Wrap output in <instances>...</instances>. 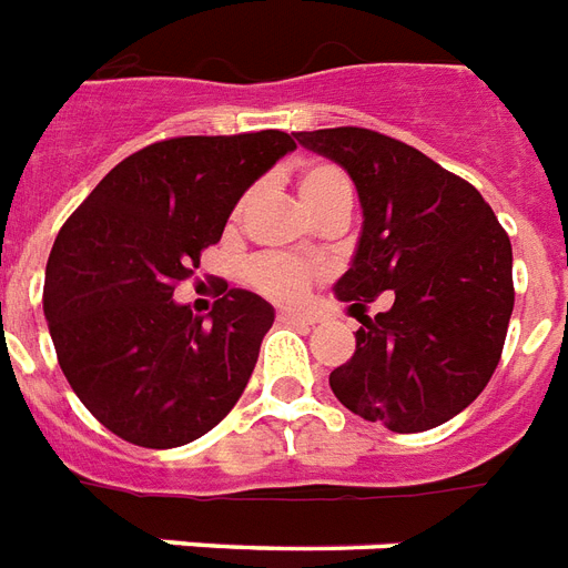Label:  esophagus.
<instances>
[{"mask_svg": "<svg viewBox=\"0 0 568 568\" xmlns=\"http://www.w3.org/2000/svg\"><path fill=\"white\" fill-rule=\"evenodd\" d=\"M280 322L283 324H297V327H313L315 318L306 313H297V310H280Z\"/></svg>", "mask_w": 568, "mask_h": 568, "instance_id": "esophagus-1", "label": "esophagus"}]
</instances>
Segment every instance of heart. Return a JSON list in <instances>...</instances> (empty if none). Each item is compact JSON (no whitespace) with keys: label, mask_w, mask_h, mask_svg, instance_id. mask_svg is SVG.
I'll return each instance as SVG.
<instances>
[{"label":"heart","mask_w":568,"mask_h":568,"mask_svg":"<svg viewBox=\"0 0 568 568\" xmlns=\"http://www.w3.org/2000/svg\"><path fill=\"white\" fill-rule=\"evenodd\" d=\"M336 190H352L348 179L342 175V169L331 163H306L297 179V193H301L303 205H313L318 199L331 196ZM253 283L265 294L274 297H297V294L310 285V267L292 258V255H262L258 262L250 267Z\"/></svg>","instance_id":"b5f03b06"}]
</instances>
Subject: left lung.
I'll use <instances>...</instances> for the list:
<instances>
[{
  "instance_id": "left-lung-1",
  "label": "left lung",
  "mask_w": 568,
  "mask_h": 568,
  "mask_svg": "<svg viewBox=\"0 0 568 568\" xmlns=\"http://www.w3.org/2000/svg\"><path fill=\"white\" fill-rule=\"evenodd\" d=\"M348 172L363 226L333 294L361 322L357 348L331 372L357 417L410 435L447 423L486 389L513 315V244L467 181L423 151L363 128L294 133ZM381 291L394 306H362Z\"/></svg>"
}]
</instances>
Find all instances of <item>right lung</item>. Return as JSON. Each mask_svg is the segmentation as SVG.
Segmentation results:
<instances>
[{
  "mask_svg": "<svg viewBox=\"0 0 568 568\" xmlns=\"http://www.w3.org/2000/svg\"><path fill=\"white\" fill-rule=\"evenodd\" d=\"M288 151L283 130L154 142L121 160L62 226L43 318L64 378L112 435L184 447L241 399L274 306L223 288L211 313L193 315L172 294L237 199Z\"/></svg>",
  "mask_w": 568,
  "mask_h": 568,
  "instance_id": "right-lung-1",
  "label": "right lung"
}]
</instances>
